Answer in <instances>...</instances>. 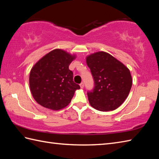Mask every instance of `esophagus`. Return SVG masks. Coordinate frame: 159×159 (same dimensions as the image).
Instances as JSON below:
<instances>
[{
	"label": "esophagus",
	"mask_w": 159,
	"mask_h": 159,
	"mask_svg": "<svg viewBox=\"0 0 159 159\" xmlns=\"http://www.w3.org/2000/svg\"><path fill=\"white\" fill-rule=\"evenodd\" d=\"M80 88L83 89V87H84V83H80Z\"/></svg>",
	"instance_id": "obj_1"
}]
</instances>
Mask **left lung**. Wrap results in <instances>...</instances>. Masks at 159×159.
Instances as JSON below:
<instances>
[{"instance_id":"8db88e82","label":"left lung","mask_w":159,"mask_h":159,"mask_svg":"<svg viewBox=\"0 0 159 159\" xmlns=\"http://www.w3.org/2000/svg\"><path fill=\"white\" fill-rule=\"evenodd\" d=\"M86 62L94 80L93 89L87 92L90 105L100 111L117 109L127 98L133 84L129 69L103 51L88 55Z\"/></svg>"}]
</instances>
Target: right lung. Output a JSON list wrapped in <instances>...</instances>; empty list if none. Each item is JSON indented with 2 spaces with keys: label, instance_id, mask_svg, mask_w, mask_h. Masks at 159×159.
Returning <instances> with one entry per match:
<instances>
[{
  "label": "right lung",
  "instance_id": "obj_1",
  "mask_svg": "<svg viewBox=\"0 0 159 159\" xmlns=\"http://www.w3.org/2000/svg\"><path fill=\"white\" fill-rule=\"evenodd\" d=\"M76 55L55 49L37 62L29 75L30 90L33 98L47 109L58 111L67 107L80 86L73 81L70 64Z\"/></svg>",
  "mask_w": 159,
  "mask_h": 159
}]
</instances>
